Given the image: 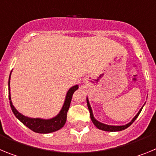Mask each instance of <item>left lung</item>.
<instances>
[{"label":"left lung","mask_w":156,"mask_h":156,"mask_svg":"<svg viewBox=\"0 0 156 156\" xmlns=\"http://www.w3.org/2000/svg\"><path fill=\"white\" fill-rule=\"evenodd\" d=\"M87 106H88V109L90 111V119H91L92 122H93L94 124L95 125V126L97 128H98L99 129H101V130H105V131H111V132H115V131H120V130H122V129H126L127 127H129L130 125L133 123V122L135 121V119H137V116L139 115L140 112H141L142 110L143 107L140 109V111L138 112V113L137 115H135L134 118L131 120V122H129V123L126 125H123V126H110V125H106L104 124V123H101V122H98V120L95 119V118L94 117L93 115V112H92V109H91V107L90 105V103H89V101H88L87 98Z\"/></svg>","instance_id":"1"}]
</instances>
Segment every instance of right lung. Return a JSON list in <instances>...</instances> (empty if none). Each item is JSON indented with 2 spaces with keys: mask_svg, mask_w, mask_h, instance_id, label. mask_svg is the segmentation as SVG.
<instances>
[{
  "mask_svg": "<svg viewBox=\"0 0 156 156\" xmlns=\"http://www.w3.org/2000/svg\"><path fill=\"white\" fill-rule=\"evenodd\" d=\"M78 87H79L78 85H76V86L72 87L70 88L68 92H67L64 105H63L62 108L61 109L60 112L55 117H54V118L50 119H39V118H37V119H35V118H29V117L25 116V115H22L21 113H19V112L16 109V108L14 107L12 101H11L10 76H9V80H8V90H9L8 98H9V100H10V105L14 115H16V118L21 121L25 126H27L31 130L36 132V133H49L56 131V130H58L62 127H63V126H64L66 122L67 112L69 108L72 97H73V94L74 92L78 89Z\"/></svg>",
  "mask_w": 156,
  "mask_h": 156,
  "instance_id": "right-lung-1",
  "label": "right lung"
}]
</instances>
